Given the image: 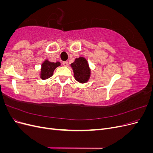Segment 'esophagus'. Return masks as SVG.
I'll return each instance as SVG.
<instances>
[{"label": "esophagus", "mask_w": 153, "mask_h": 153, "mask_svg": "<svg viewBox=\"0 0 153 153\" xmlns=\"http://www.w3.org/2000/svg\"><path fill=\"white\" fill-rule=\"evenodd\" d=\"M62 64L64 66H68V61H64L62 62Z\"/></svg>", "instance_id": "esophagus-1"}]
</instances>
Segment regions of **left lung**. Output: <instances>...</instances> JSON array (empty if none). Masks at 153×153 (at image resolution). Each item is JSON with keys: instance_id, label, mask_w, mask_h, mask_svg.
<instances>
[{"instance_id": "obj_1", "label": "left lung", "mask_w": 153, "mask_h": 153, "mask_svg": "<svg viewBox=\"0 0 153 153\" xmlns=\"http://www.w3.org/2000/svg\"><path fill=\"white\" fill-rule=\"evenodd\" d=\"M75 80L80 83H85L89 80L91 75V69L87 60L80 57L76 58L75 62L71 64Z\"/></svg>"}]
</instances>
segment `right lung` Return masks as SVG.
<instances>
[{"label":"right lung","instance_id":"add662e5","mask_svg":"<svg viewBox=\"0 0 153 153\" xmlns=\"http://www.w3.org/2000/svg\"><path fill=\"white\" fill-rule=\"evenodd\" d=\"M60 65H61V63L59 62H52L48 61V60H46L42 64V65H41L40 75L41 79L45 80L52 76L53 75L55 69Z\"/></svg>","mask_w":153,"mask_h":153}]
</instances>
